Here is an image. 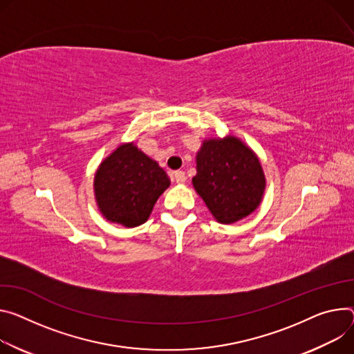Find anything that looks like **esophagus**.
I'll list each match as a JSON object with an SVG mask.
<instances>
[{
	"label": "esophagus",
	"mask_w": 354,
	"mask_h": 354,
	"mask_svg": "<svg viewBox=\"0 0 354 354\" xmlns=\"http://www.w3.org/2000/svg\"><path fill=\"white\" fill-rule=\"evenodd\" d=\"M174 179L176 183H183L186 180V174L183 171H176L174 172Z\"/></svg>",
	"instance_id": "1"
}]
</instances>
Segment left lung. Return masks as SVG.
I'll return each mask as SVG.
<instances>
[{
    "label": "left lung",
    "instance_id": "left-lung-1",
    "mask_svg": "<svg viewBox=\"0 0 354 354\" xmlns=\"http://www.w3.org/2000/svg\"><path fill=\"white\" fill-rule=\"evenodd\" d=\"M196 172L192 182L220 223L241 220L263 199L266 178L260 160L236 137L205 141L196 155Z\"/></svg>",
    "mask_w": 354,
    "mask_h": 354
}]
</instances>
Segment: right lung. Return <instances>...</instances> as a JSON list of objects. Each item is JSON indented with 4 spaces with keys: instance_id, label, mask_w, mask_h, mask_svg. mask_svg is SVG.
I'll return each instance as SVG.
<instances>
[{
    "instance_id": "add662e5",
    "label": "right lung",
    "mask_w": 354,
    "mask_h": 354,
    "mask_svg": "<svg viewBox=\"0 0 354 354\" xmlns=\"http://www.w3.org/2000/svg\"><path fill=\"white\" fill-rule=\"evenodd\" d=\"M168 186L165 171L134 144L118 147L103 160L94 178L100 212L107 220L125 227L145 223Z\"/></svg>"
}]
</instances>
